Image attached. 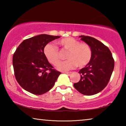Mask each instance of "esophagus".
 I'll use <instances>...</instances> for the list:
<instances>
[{
  "label": "esophagus",
  "mask_w": 126,
  "mask_h": 126,
  "mask_svg": "<svg viewBox=\"0 0 126 126\" xmlns=\"http://www.w3.org/2000/svg\"><path fill=\"white\" fill-rule=\"evenodd\" d=\"M71 73H72L71 72H64V73H65V74H71Z\"/></svg>",
  "instance_id": "34e87169"
}]
</instances>
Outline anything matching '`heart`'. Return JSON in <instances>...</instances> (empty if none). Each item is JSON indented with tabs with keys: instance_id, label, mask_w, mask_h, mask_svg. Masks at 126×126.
Segmentation results:
<instances>
[{
	"instance_id": "heart-1",
	"label": "heart",
	"mask_w": 126,
	"mask_h": 126,
	"mask_svg": "<svg viewBox=\"0 0 126 126\" xmlns=\"http://www.w3.org/2000/svg\"><path fill=\"white\" fill-rule=\"evenodd\" d=\"M64 50L68 52L66 58L68 60L60 63L58 69L60 71L72 69L78 66L83 68L91 60L92 52L88 44L82 43L73 38H64L58 42ZM44 53L49 62L57 65L60 61L58 48L52 44H48L44 48Z\"/></svg>"
}]
</instances>
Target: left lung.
Listing matches in <instances>:
<instances>
[{"label":"left lung","mask_w":126,"mask_h":126,"mask_svg":"<svg viewBox=\"0 0 126 126\" xmlns=\"http://www.w3.org/2000/svg\"><path fill=\"white\" fill-rule=\"evenodd\" d=\"M79 37L90 46L92 55L88 64L79 71L80 79L74 87L83 94L92 95L107 86L113 71L114 61L109 48L98 40L89 36Z\"/></svg>","instance_id":"8db88e82"}]
</instances>
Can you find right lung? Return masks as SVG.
<instances>
[{
	"label": "right lung",
	"instance_id": "right-lung-1",
	"mask_svg": "<svg viewBox=\"0 0 126 126\" xmlns=\"http://www.w3.org/2000/svg\"><path fill=\"white\" fill-rule=\"evenodd\" d=\"M60 36L40 34L23 41L13 57L14 75L22 88L41 95L52 88L61 73L53 69L44 53L48 43Z\"/></svg>",
	"mask_w": 126,
	"mask_h": 126
}]
</instances>
